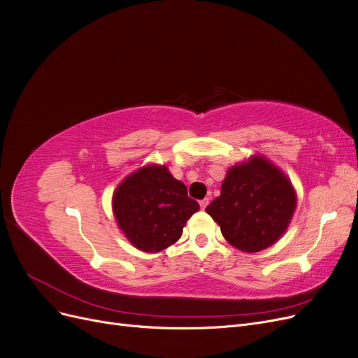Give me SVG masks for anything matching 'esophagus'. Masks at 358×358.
Listing matches in <instances>:
<instances>
[{"mask_svg": "<svg viewBox=\"0 0 358 358\" xmlns=\"http://www.w3.org/2000/svg\"><path fill=\"white\" fill-rule=\"evenodd\" d=\"M209 204V199H203V200H200V206H201V209H206V206Z\"/></svg>", "mask_w": 358, "mask_h": 358, "instance_id": "34e87169", "label": "esophagus"}]
</instances>
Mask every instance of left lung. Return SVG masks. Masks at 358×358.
<instances>
[{
    "instance_id": "left-lung-1",
    "label": "left lung",
    "mask_w": 358,
    "mask_h": 358,
    "mask_svg": "<svg viewBox=\"0 0 358 358\" xmlns=\"http://www.w3.org/2000/svg\"><path fill=\"white\" fill-rule=\"evenodd\" d=\"M289 179L262 155H252L227 171L221 196L208 208L225 241L243 252L272 246L285 233L296 210Z\"/></svg>"
}]
</instances>
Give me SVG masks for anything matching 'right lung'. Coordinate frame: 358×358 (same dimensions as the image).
Masks as SVG:
<instances>
[{
    "label": "right lung",
    "instance_id": "right-lung-1",
    "mask_svg": "<svg viewBox=\"0 0 358 358\" xmlns=\"http://www.w3.org/2000/svg\"><path fill=\"white\" fill-rule=\"evenodd\" d=\"M112 208L129 243L143 252H159L179 241L200 206L166 166L149 164L119 183Z\"/></svg>",
    "mask_w": 358,
    "mask_h": 358
}]
</instances>
